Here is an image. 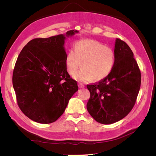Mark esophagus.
<instances>
[{
  "instance_id": "1",
  "label": "esophagus",
  "mask_w": 156,
  "mask_h": 156,
  "mask_svg": "<svg viewBox=\"0 0 156 156\" xmlns=\"http://www.w3.org/2000/svg\"><path fill=\"white\" fill-rule=\"evenodd\" d=\"M78 86H79V88H83L84 87V84H83V83H79V84H78Z\"/></svg>"
}]
</instances>
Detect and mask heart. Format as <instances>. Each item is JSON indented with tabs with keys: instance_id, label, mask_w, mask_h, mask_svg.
Wrapping results in <instances>:
<instances>
[{
	"instance_id": "b5f03b06",
	"label": "heart",
	"mask_w": 156,
	"mask_h": 156,
	"mask_svg": "<svg viewBox=\"0 0 156 156\" xmlns=\"http://www.w3.org/2000/svg\"><path fill=\"white\" fill-rule=\"evenodd\" d=\"M74 51L69 50L65 64L68 73L75 76L78 68L82 69L75 77L79 81L93 79L100 81L111 73L115 64V52L111 48L93 40H82L74 44Z\"/></svg>"
}]
</instances>
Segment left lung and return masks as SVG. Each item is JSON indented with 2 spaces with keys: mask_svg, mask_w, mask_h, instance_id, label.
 I'll use <instances>...</instances> for the list:
<instances>
[{
  "mask_svg": "<svg viewBox=\"0 0 156 156\" xmlns=\"http://www.w3.org/2000/svg\"><path fill=\"white\" fill-rule=\"evenodd\" d=\"M114 52L115 64L111 73L87 86L90 93L87 110L94 120L103 124L115 123L128 115L140 87V71L128 45L116 38Z\"/></svg>",
  "mask_w": 156,
  "mask_h": 156,
  "instance_id": "8db88e82",
  "label": "left lung"
}]
</instances>
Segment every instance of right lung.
Instances as JSON below:
<instances>
[{
  "instance_id": "obj_1",
  "label": "right lung",
  "mask_w": 156,
  "mask_h": 156,
  "mask_svg": "<svg viewBox=\"0 0 156 156\" xmlns=\"http://www.w3.org/2000/svg\"><path fill=\"white\" fill-rule=\"evenodd\" d=\"M78 32L71 30L69 37ZM63 34L30 40L21 50L13 69L12 83L17 105L32 120L53 123L62 115L78 90L65 64Z\"/></svg>"
}]
</instances>
